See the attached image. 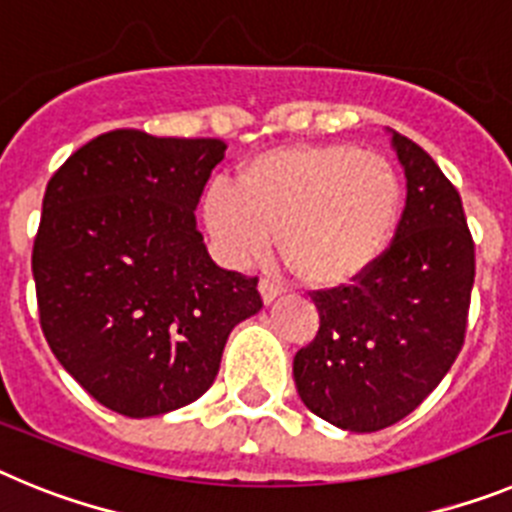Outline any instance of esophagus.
I'll return each mask as SVG.
<instances>
[{
    "label": "esophagus",
    "instance_id": "esophagus-1",
    "mask_svg": "<svg viewBox=\"0 0 512 512\" xmlns=\"http://www.w3.org/2000/svg\"><path fill=\"white\" fill-rule=\"evenodd\" d=\"M259 292H261V300H264V305H271V302L282 295V287H279V284H274V282H269V279H261Z\"/></svg>",
    "mask_w": 512,
    "mask_h": 512
}]
</instances>
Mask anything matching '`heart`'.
Masks as SVG:
<instances>
[{"label":"heart","mask_w":512,"mask_h":512,"mask_svg":"<svg viewBox=\"0 0 512 512\" xmlns=\"http://www.w3.org/2000/svg\"><path fill=\"white\" fill-rule=\"evenodd\" d=\"M400 215L395 166L348 143L271 148L248 158L235 187L217 182L202 197V220L225 264L264 256L277 230L279 253L312 289L364 279L390 248Z\"/></svg>","instance_id":"heart-1"}]
</instances>
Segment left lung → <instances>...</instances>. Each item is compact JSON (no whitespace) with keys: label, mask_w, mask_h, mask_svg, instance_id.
Instances as JSON below:
<instances>
[{"label":"left lung","mask_w":512,"mask_h":512,"mask_svg":"<svg viewBox=\"0 0 512 512\" xmlns=\"http://www.w3.org/2000/svg\"><path fill=\"white\" fill-rule=\"evenodd\" d=\"M392 135L408 200L390 248L351 287L315 292L320 330L292 364L307 410L351 433L413 413L464 346L474 243L454 184L418 143Z\"/></svg>","instance_id":"obj_1"}]
</instances>
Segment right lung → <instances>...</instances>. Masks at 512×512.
<instances>
[{
    "label": "right lung",
    "mask_w": 512,
    "mask_h": 512,
    "mask_svg": "<svg viewBox=\"0 0 512 512\" xmlns=\"http://www.w3.org/2000/svg\"><path fill=\"white\" fill-rule=\"evenodd\" d=\"M217 138L112 130L51 176L33 246L40 325L104 408L153 418L215 382L230 330L261 310L256 277L220 269L194 210Z\"/></svg>",
    "instance_id": "add662e5"
}]
</instances>
